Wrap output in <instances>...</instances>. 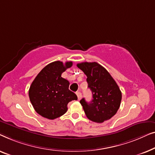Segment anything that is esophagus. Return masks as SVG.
<instances>
[{
	"label": "esophagus",
	"instance_id": "obj_1",
	"mask_svg": "<svg viewBox=\"0 0 155 155\" xmlns=\"http://www.w3.org/2000/svg\"><path fill=\"white\" fill-rule=\"evenodd\" d=\"M76 94H77V97H78V100H81V97H82L81 93L80 92H77V93H76Z\"/></svg>",
	"mask_w": 155,
	"mask_h": 155
}]
</instances>
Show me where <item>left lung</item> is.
Instances as JSON below:
<instances>
[{
	"mask_svg": "<svg viewBox=\"0 0 155 155\" xmlns=\"http://www.w3.org/2000/svg\"><path fill=\"white\" fill-rule=\"evenodd\" d=\"M77 67L86 75L93 100H80L86 117L91 121L102 123L116 114L120 107L121 92L110 73L97 62H81Z\"/></svg>",
	"mask_w": 155,
	"mask_h": 155,
	"instance_id": "left-lung-1",
	"label": "left lung"
}]
</instances>
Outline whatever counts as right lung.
Instances as JSON below:
<instances>
[{
    "instance_id": "1",
    "label": "right lung",
    "mask_w": 155,
    "mask_h": 155,
    "mask_svg": "<svg viewBox=\"0 0 155 155\" xmlns=\"http://www.w3.org/2000/svg\"><path fill=\"white\" fill-rule=\"evenodd\" d=\"M72 62L55 61L46 65L34 78L29 91L36 112L45 118L55 119L66 113L67 104L77 96L69 89V82L61 77Z\"/></svg>"
}]
</instances>
